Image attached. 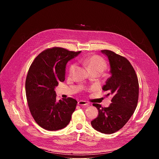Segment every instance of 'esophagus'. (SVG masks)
<instances>
[{
    "label": "esophagus",
    "mask_w": 159,
    "mask_h": 159,
    "mask_svg": "<svg viewBox=\"0 0 159 159\" xmlns=\"http://www.w3.org/2000/svg\"><path fill=\"white\" fill-rule=\"evenodd\" d=\"M78 105H80V106H88V103L83 100H80L78 101Z\"/></svg>",
    "instance_id": "34e87169"
}]
</instances>
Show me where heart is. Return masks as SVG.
<instances>
[{
	"mask_svg": "<svg viewBox=\"0 0 159 159\" xmlns=\"http://www.w3.org/2000/svg\"><path fill=\"white\" fill-rule=\"evenodd\" d=\"M84 63L87 66L90 72L99 71L103 72L106 66L105 61L100 57L97 55H93L89 57L84 60ZM75 64H72L69 66V72L70 74H72L75 69Z\"/></svg>",
	"mask_w": 159,
	"mask_h": 159,
	"instance_id": "b5f03b06",
	"label": "heart"
}]
</instances>
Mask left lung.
I'll return each instance as SVG.
<instances>
[{"label": "left lung", "mask_w": 159, "mask_h": 159, "mask_svg": "<svg viewBox=\"0 0 159 159\" xmlns=\"http://www.w3.org/2000/svg\"><path fill=\"white\" fill-rule=\"evenodd\" d=\"M101 52L107 56L111 68V77L102 87L112 96L107 107L93 104L98 109V116L91 121L92 126L105 134L115 133L122 128L131 117L139 100V84L133 66L124 57L110 50Z\"/></svg>", "instance_id": "left-lung-1"}]
</instances>
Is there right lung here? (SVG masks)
I'll list each match as a JSON object with an SVG mask.
<instances>
[{
  "mask_svg": "<svg viewBox=\"0 0 159 159\" xmlns=\"http://www.w3.org/2000/svg\"><path fill=\"white\" fill-rule=\"evenodd\" d=\"M80 52L48 48L39 53L30 67L25 84L28 107L34 121L45 129H63L71 120L77 101L72 98L57 101L55 88L65 80L67 62Z\"/></svg>",
  "mask_w": 159,
  "mask_h": 159,
  "instance_id": "obj_1",
  "label": "right lung"
}]
</instances>
